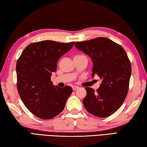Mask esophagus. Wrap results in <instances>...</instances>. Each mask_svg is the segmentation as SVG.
<instances>
[{
  "label": "esophagus",
  "instance_id": "34e87169",
  "mask_svg": "<svg viewBox=\"0 0 147 147\" xmlns=\"http://www.w3.org/2000/svg\"><path fill=\"white\" fill-rule=\"evenodd\" d=\"M78 88H79V87L77 86H73V87H72V88H73V90H76V89H77Z\"/></svg>",
  "mask_w": 147,
  "mask_h": 147
}]
</instances>
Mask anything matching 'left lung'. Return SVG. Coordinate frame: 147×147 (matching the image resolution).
<instances>
[{"instance_id": "8db88e82", "label": "left lung", "mask_w": 147, "mask_h": 147, "mask_svg": "<svg viewBox=\"0 0 147 147\" xmlns=\"http://www.w3.org/2000/svg\"><path fill=\"white\" fill-rule=\"evenodd\" d=\"M74 45L91 57L92 76L96 74L102 80L96 91L85 88L87 94L83 104L86 110L98 117L112 115L123 104L128 92L131 66L127 54L120 45L102 37L76 42Z\"/></svg>"}]
</instances>
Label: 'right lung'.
Returning <instances> with one entry per match:
<instances>
[{
	"mask_svg": "<svg viewBox=\"0 0 147 147\" xmlns=\"http://www.w3.org/2000/svg\"><path fill=\"white\" fill-rule=\"evenodd\" d=\"M74 42L45 40L29 44L17 61V88L26 108L38 117L51 119L59 115L73 89L58 88L51 81L61 56L72 49Z\"/></svg>",
	"mask_w": 147,
	"mask_h": 147,
	"instance_id": "right-lung-1",
	"label": "right lung"
}]
</instances>
